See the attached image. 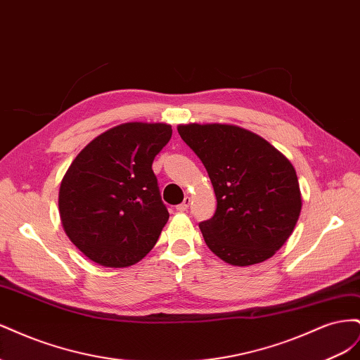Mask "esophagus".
Listing matches in <instances>:
<instances>
[{"label":"esophagus","mask_w":360,"mask_h":360,"mask_svg":"<svg viewBox=\"0 0 360 360\" xmlns=\"http://www.w3.org/2000/svg\"><path fill=\"white\" fill-rule=\"evenodd\" d=\"M189 204H191V198H184V201L181 202V204H179L177 207H176V209L179 210V212H186L188 209H189Z\"/></svg>","instance_id":"obj_1"}]
</instances>
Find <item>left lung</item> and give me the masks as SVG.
<instances>
[{"label": "left lung", "mask_w": 360, "mask_h": 360, "mask_svg": "<svg viewBox=\"0 0 360 360\" xmlns=\"http://www.w3.org/2000/svg\"><path fill=\"white\" fill-rule=\"evenodd\" d=\"M216 195V212L200 222L205 245L225 263L250 266L274 257L299 219L302 197L290 160L266 139L231 124H181Z\"/></svg>", "instance_id": "1"}]
</instances>
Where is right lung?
<instances>
[{
  "instance_id": "right-lung-1",
  "label": "right lung",
  "mask_w": 360,
  "mask_h": 360,
  "mask_svg": "<svg viewBox=\"0 0 360 360\" xmlns=\"http://www.w3.org/2000/svg\"><path fill=\"white\" fill-rule=\"evenodd\" d=\"M171 135L163 123L115 126L94 138L64 174L63 228L94 263L132 266L156 245L169 213L151 165Z\"/></svg>"
}]
</instances>
